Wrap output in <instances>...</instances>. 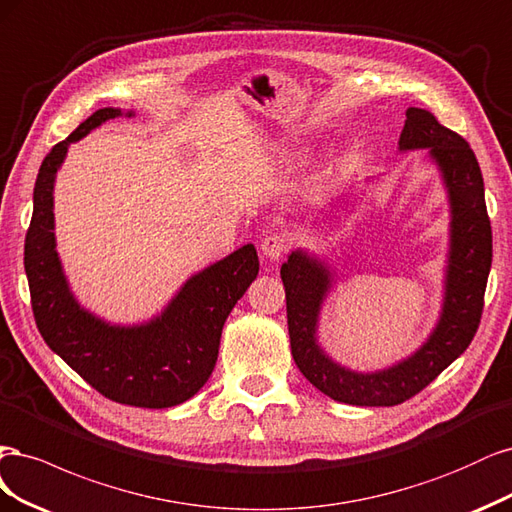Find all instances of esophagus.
Returning a JSON list of instances; mask_svg holds the SVG:
<instances>
[{
    "label": "esophagus",
    "instance_id": "1",
    "mask_svg": "<svg viewBox=\"0 0 512 512\" xmlns=\"http://www.w3.org/2000/svg\"><path fill=\"white\" fill-rule=\"evenodd\" d=\"M287 246H289L287 238L283 234L274 232V234H270V236L261 240V253H263V257L270 259V261H278L280 257L287 253Z\"/></svg>",
    "mask_w": 512,
    "mask_h": 512
}]
</instances>
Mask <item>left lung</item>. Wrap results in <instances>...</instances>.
I'll list each match as a JSON object with an SVG mask.
<instances>
[{"label":"left lung","instance_id":"obj_1","mask_svg":"<svg viewBox=\"0 0 512 512\" xmlns=\"http://www.w3.org/2000/svg\"><path fill=\"white\" fill-rule=\"evenodd\" d=\"M430 148L451 202V251L440 321L421 349L383 372H351L325 357L317 344V319L332 287V274L302 251L280 268L287 298V325L295 366L329 398L353 406H395L430 385L468 349L485 306L491 270V221L485 206L483 174L470 144L440 125L430 110L408 108L400 151Z\"/></svg>","mask_w":512,"mask_h":512}]
</instances>
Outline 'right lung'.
I'll return each mask as SVG.
<instances>
[{
	"label": "right lung",
	"instance_id": "right-lung-1",
	"mask_svg": "<svg viewBox=\"0 0 512 512\" xmlns=\"http://www.w3.org/2000/svg\"><path fill=\"white\" fill-rule=\"evenodd\" d=\"M117 117V108L93 112L42 161L25 236L31 310L44 342L104 398L138 408H170L193 398L208 381L225 319L259 274V259L253 244L242 246L191 276L163 315L146 325L114 327L82 310L55 251L53 183L70 142Z\"/></svg>",
	"mask_w": 512,
	"mask_h": 512
}]
</instances>
